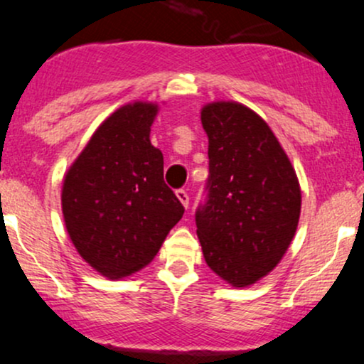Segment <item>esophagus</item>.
Masks as SVG:
<instances>
[{
    "label": "esophagus",
    "mask_w": 364,
    "mask_h": 364,
    "mask_svg": "<svg viewBox=\"0 0 364 364\" xmlns=\"http://www.w3.org/2000/svg\"><path fill=\"white\" fill-rule=\"evenodd\" d=\"M176 196H178L179 202H181V205L185 207V208H188V205H190V196H188L186 191L185 190H178L176 191Z\"/></svg>",
    "instance_id": "obj_1"
}]
</instances>
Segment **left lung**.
Returning <instances> with one entry per match:
<instances>
[{
    "label": "left lung",
    "mask_w": 364,
    "mask_h": 364,
    "mask_svg": "<svg viewBox=\"0 0 364 364\" xmlns=\"http://www.w3.org/2000/svg\"><path fill=\"white\" fill-rule=\"evenodd\" d=\"M200 119L210 176L196 236L212 272L243 289L286 255L301 215V186L281 141L245 104L207 102Z\"/></svg>",
    "instance_id": "1"
}]
</instances>
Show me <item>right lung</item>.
Returning a JSON list of instances; mask_svg holds the SVG:
<instances>
[{"instance_id": "obj_1", "label": "right lung", "mask_w": 364, "mask_h": 364, "mask_svg": "<svg viewBox=\"0 0 364 364\" xmlns=\"http://www.w3.org/2000/svg\"><path fill=\"white\" fill-rule=\"evenodd\" d=\"M159 109L152 101L118 107L63 178L66 232L83 262L112 281L147 267L185 212L164 183L162 152L150 144Z\"/></svg>"}]
</instances>
